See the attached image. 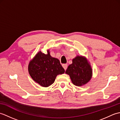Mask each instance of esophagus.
I'll list each match as a JSON object with an SVG mask.
<instances>
[{"label": "esophagus", "mask_w": 120, "mask_h": 120, "mask_svg": "<svg viewBox=\"0 0 120 120\" xmlns=\"http://www.w3.org/2000/svg\"><path fill=\"white\" fill-rule=\"evenodd\" d=\"M62 67L63 68H64V69L65 70H66L68 68V64H62Z\"/></svg>", "instance_id": "esophagus-1"}]
</instances>
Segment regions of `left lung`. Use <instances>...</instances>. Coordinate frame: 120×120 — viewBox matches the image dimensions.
<instances>
[{
    "label": "left lung",
    "mask_w": 120,
    "mask_h": 120,
    "mask_svg": "<svg viewBox=\"0 0 120 120\" xmlns=\"http://www.w3.org/2000/svg\"><path fill=\"white\" fill-rule=\"evenodd\" d=\"M65 73L70 76L74 85L80 86L91 80L92 69L90 62L85 57L77 56L73 59L72 63L68 65Z\"/></svg>",
    "instance_id": "obj_1"
}]
</instances>
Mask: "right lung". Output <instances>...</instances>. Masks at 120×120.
I'll use <instances>...</instances> for the list:
<instances>
[{"instance_id": "right-lung-1", "label": "right lung", "mask_w": 120, "mask_h": 120, "mask_svg": "<svg viewBox=\"0 0 120 120\" xmlns=\"http://www.w3.org/2000/svg\"><path fill=\"white\" fill-rule=\"evenodd\" d=\"M47 53L39 51L28 64V72L32 79L43 87H48L54 82L57 76L64 73L60 61L52 57L49 49Z\"/></svg>"}]
</instances>
